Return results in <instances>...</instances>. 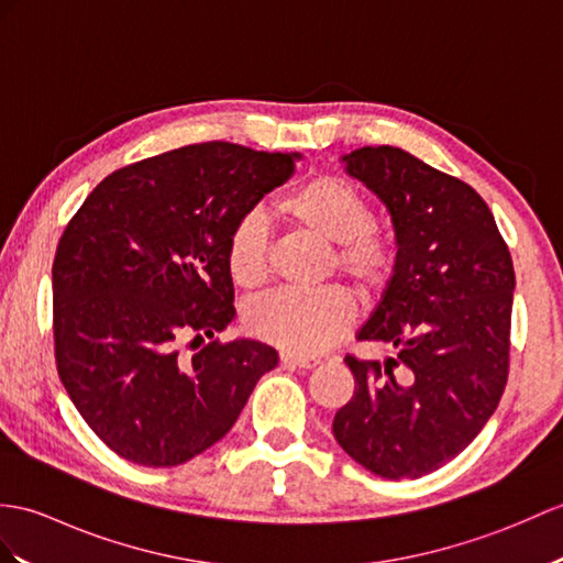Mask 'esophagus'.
Wrapping results in <instances>:
<instances>
[{
    "mask_svg": "<svg viewBox=\"0 0 563 563\" xmlns=\"http://www.w3.org/2000/svg\"><path fill=\"white\" fill-rule=\"evenodd\" d=\"M280 362L285 367H302V369H313L321 362L313 355H295V352H280Z\"/></svg>",
    "mask_w": 563,
    "mask_h": 563,
    "instance_id": "1",
    "label": "esophagus"
}]
</instances>
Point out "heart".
I'll list each match as a JSON object with an SVG mask.
<instances>
[{"label":"heart","mask_w":563,"mask_h":563,"mask_svg":"<svg viewBox=\"0 0 563 563\" xmlns=\"http://www.w3.org/2000/svg\"><path fill=\"white\" fill-rule=\"evenodd\" d=\"M280 213L323 242H333L329 271L345 276L360 297L382 295L396 276L394 246L372 228V203L352 181L317 175L295 187ZM225 266L234 285L256 290L268 280V222L258 211L234 222L225 244ZM357 305L343 285L317 290H278L256 299L244 311V329L258 341L287 352H321L350 331Z\"/></svg>","instance_id":"heart-1"}]
</instances>
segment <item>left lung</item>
<instances>
[{
    "mask_svg": "<svg viewBox=\"0 0 563 563\" xmlns=\"http://www.w3.org/2000/svg\"><path fill=\"white\" fill-rule=\"evenodd\" d=\"M345 163L394 220L396 276L360 341L388 343L396 357H345L355 390L333 437L372 473L417 479L465 451L504 396L514 261L463 179L394 146H364Z\"/></svg>",
    "mask_w": 563,
    "mask_h": 563,
    "instance_id": "1",
    "label": "left lung"
}]
</instances>
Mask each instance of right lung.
<instances>
[{"instance_id": "add662e5", "label": "right lung", "mask_w": 563, "mask_h": 563, "mask_svg": "<svg viewBox=\"0 0 563 563\" xmlns=\"http://www.w3.org/2000/svg\"><path fill=\"white\" fill-rule=\"evenodd\" d=\"M292 175L295 155L194 143L114 169L64 228L52 264L57 372L124 461H191L278 364L264 343L216 333L234 317L228 234Z\"/></svg>"}]
</instances>
